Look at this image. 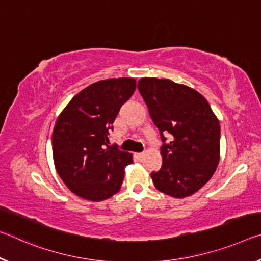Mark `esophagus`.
I'll list each match as a JSON object with an SVG mask.
<instances>
[{"label":"esophagus","mask_w":261,"mask_h":261,"mask_svg":"<svg viewBox=\"0 0 261 261\" xmlns=\"http://www.w3.org/2000/svg\"><path fill=\"white\" fill-rule=\"evenodd\" d=\"M136 156H137L139 160H142V158L144 156V153H137V154H136Z\"/></svg>","instance_id":"34e87169"}]
</instances>
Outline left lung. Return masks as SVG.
Here are the masks:
<instances>
[{"mask_svg":"<svg viewBox=\"0 0 261 261\" xmlns=\"http://www.w3.org/2000/svg\"><path fill=\"white\" fill-rule=\"evenodd\" d=\"M137 87L163 142V166L151 173L153 184L169 196L192 195L217 168L220 122L208 101L188 86L168 79L143 77ZM167 134L171 142L164 137Z\"/></svg>","mask_w":261,"mask_h":261,"instance_id":"left-lung-1","label":"left lung"}]
</instances>
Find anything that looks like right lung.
I'll list each match as a JSON object with an SVG mask.
<instances>
[{
  "label": "right lung",
  "mask_w": 261,
  "mask_h": 261,
  "mask_svg": "<svg viewBox=\"0 0 261 261\" xmlns=\"http://www.w3.org/2000/svg\"><path fill=\"white\" fill-rule=\"evenodd\" d=\"M135 90L131 77L97 81L76 94L58 117L52 134L53 160L61 180L77 196L103 201L121 188L132 155L116 144L109 146V135L119 109Z\"/></svg>",
  "instance_id": "1"
}]
</instances>
